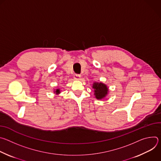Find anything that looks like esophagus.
<instances>
[{"instance_id": "obj_1", "label": "esophagus", "mask_w": 161, "mask_h": 161, "mask_svg": "<svg viewBox=\"0 0 161 161\" xmlns=\"http://www.w3.org/2000/svg\"><path fill=\"white\" fill-rule=\"evenodd\" d=\"M80 77H81V76H80V75L75 74V75H74V78H75V80H79L80 79Z\"/></svg>"}]
</instances>
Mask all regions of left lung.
Returning <instances> with one entry per match:
<instances>
[{
    "mask_svg": "<svg viewBox=\"0 0 161 161\" xmlns=\"http://www.w3.org/2000/svg\"><path fill=\"white\" fill-rule=\"evenodd\" d=\"M92 87L94 89L95 97L98 100L104 99L109 92V88L108 86L101 81H94Z\"/></svg>",
    "mask_w": 161,
    "mask_h": 161,
    "instance_id": "8db88e82",
    "label": "left lung"
}]
</instances>
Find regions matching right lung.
<instances>
[{"label": "right lung", "instance_id": "right-lung-1", "mask_svg": "<svg viewBox=\"0 0 161 161\" xmlns=\"http://www.w3.org/2000/svg\"><path fill=\"white\" fill-rule=\"evenodd\" d=\"M53 92L54 94H55L56 95H59L60 93H61V91H60V88H54L53 89Z\"/></svg>", "mask_w": 161, "mask_h": 161}]
</instances>
